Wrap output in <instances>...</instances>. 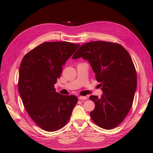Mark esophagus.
<instances>
[{
	"label": "esophagus",
	"instance_id": "esophagus-1",
	"mask_svg": "<svg viewBox=\"0 0 153 153\" xmlns=\"http://www.w3.org/2000/svg\"><path fill=\"white\" fill-rule=\"evenodd\" d=\"M78 99H79L80 100H87V97L86 96H78Z\"/></svg>",
	"mask_w": 153,
	"mask_h": 153
}]
</instances>
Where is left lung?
<instances>
[{
	"label": "left lung",
	"mask_w": 153,
	"mask_h": 153,
	"mask_svg": "<svg viewBox=\"0 0 153 153\" xmlns=\"http://www.w3.org/2000/svg\"><path fill=\"white\" fill-rule=\"evenodd\" d=\"M87 60L100 82L103 94L91 96L95 103L91 117L101 128L117 127L130 110L137 89V73L132 59L123 46L97 41L82 45L72 59Z\"/></svg>",
	"instance_id": "1"
}]
</instances>
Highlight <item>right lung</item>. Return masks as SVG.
<instances>
[{
	"instance_id": "obj_1",
	"label": "right lung",
	"mask_w": 153,
	"mask_h": 153,
	"mask_svg": "<svg viewBox=\"0 0 153 153\" xmlns=\"http://www.w3.org/2000/svg\"><path fill=\"white\" fill-rule=\"evenodd\" d=\"M79 47L66 41L45 42L22 59L18 91L30 117L45 131H55L65 126L77 103L76 96L58 93L54 84L62 66Z\"/></svg>"
}]
</instances>
